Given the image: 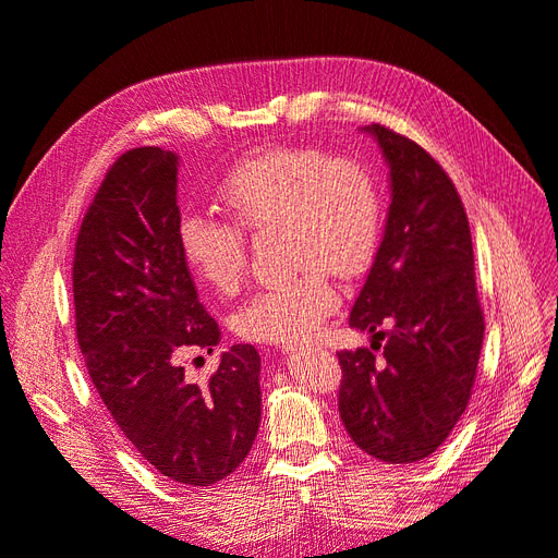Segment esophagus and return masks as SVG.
<instances>
[{"mask_svg": "<svg viewBox=\"0 0 558 558\" xmlns=\"http://www.w3.org/2000/svg\"><path fill=\"white\" fill-rule=\"evenodd\" d=\"M298 344H281V351H295Z\"/></svg>", "mask_w": 558, "mask_h": 558, "instance_id": "esophagus-1", "label": "esophagus"}]
</instances>
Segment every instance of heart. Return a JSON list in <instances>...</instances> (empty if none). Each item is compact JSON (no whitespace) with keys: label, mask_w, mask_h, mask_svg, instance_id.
<instances>
[{"label":"heart","mask_w":558,"mask_h":558,"mask_svg":"<svg viewBox=\"0 0 558 558\" xmlns=\"http://www.w3.org/2000/svg\"><path fill=\"white\" fill-rule=\"evenodd\" d=\"M216 199L232 221L193 211L177 228L181 256L197 281L221 295L238 293L248 265L246 232L275 226L283 263L293 267L232 314V330L248 342L307 340L340 300L330 269L342 279L359 277L379 246L381 191L356 158L269 146L228 170Z\"/></svg>","instance_id":"obj_1"}]
</instances>
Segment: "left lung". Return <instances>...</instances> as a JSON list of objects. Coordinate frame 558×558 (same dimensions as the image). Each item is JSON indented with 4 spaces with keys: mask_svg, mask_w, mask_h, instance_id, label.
Instances as JSON below:
<instances>
[{
    "mask_svg": "<svg viewBox=\"0 0 558 558\" xmlns=\"http://www.w3.org/2000/svg\"><path fill=\"white\" fill-rule=\"evenodd\" d=\"M367 132L391 167V207L349 316V326L375 332V342L337 353V400L347 433L365 453L384 463H416L447 440L468 408L484 312L468 214L453 181L404 134L379 123Z\"/></svg>",
    "mask_w": 558,
    "mask_h": 558,
    "instance_id": "obj_1",
    "label": "left lung"
}]
</instances>
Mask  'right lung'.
Segmentation results:
<instances>
[{
    "label": "right lung",
    "mask_w": 558,
    "mask_h": 558,
    "mask_svg": "<svg viewBox=\"0 0 558 558\" xmlns=\"http://www.w3.org/2000/svg\"><path fill=\"white\" fill-rule=\"evenodd\" d=\"M177 156L125 150L83 216L74 246L76 340L118 428L162 477L211 486L246 459L260 424V356L234 344L207 381L185 379V351L221 332L202 307L177 228Z\"/></svg>",
    "instance_id": "add662e5"
}]
</instances>
